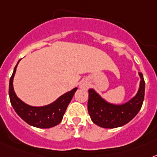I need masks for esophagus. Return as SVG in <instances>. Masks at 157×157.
I'll return each instance as SVG.
<instances>
[{"mask_svg":"<svg viewBox=\"0 0 157 157\" xmlns=\"http://www.w3.org/2000/svg\"><path fill=\"white\" fill-rule=\"evenodd\" d=\"M89 83L88 81H82L81 83H80V85H79L80 89H85V90L89 89Z\"/></svg>","mask_w":157,"mask_h":157,"instance_id":"esophagus-1","label":"esophagus"}]
</instances>
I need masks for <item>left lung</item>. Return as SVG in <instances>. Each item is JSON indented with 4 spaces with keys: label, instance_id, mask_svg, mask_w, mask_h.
Returning a JSON list of instances; mask_svg holds the SVG:
<instances>
[{
    "label": "left lung",
    "instance_id": "8db88e82",
    "mask_svg": "<svg viewBox=\"0 0 157 157\" xmlns=\"http://www.w3.org/2000/svg\"><path fill=\"white\" fill-rule=\"evenodd\" d=\"M137 93L129 101L117 105L106 101L93 89L89 90L88 110L93 123L105 128L121 127L133 119L141 109L144 97L145 83L141 72Z\"/></svg>",
    "mask_w": 157,
    "mask_h": 157
}]
</instances>
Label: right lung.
Wrapping results in <instances>:
<instances>
[{"instance_id":"right-lung-1","label":"right lung","mask_w":157,"mask_h":157,"mask_svg":"<svg viewBox=\"0 0 157 157\" xmlns=\"http://www.w3.org/2000/svg\"><path fill=\"white\" fill-rule=\"evenodd\" d=\"M20 60L14 68L9 81V94L12 106L17 115L29 125L39 128H48L57 125L62 121L67 107L77 90V88H74L61 95L56 101L47 105L32 106L28 105L17 96L13 89L14 76Z\"/></svg>"}]
</instances>
